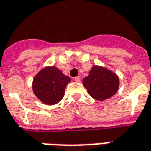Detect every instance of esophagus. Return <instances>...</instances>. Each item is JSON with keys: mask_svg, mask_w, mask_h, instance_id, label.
Returning <instances> with one entry per match:
<instances>
[{"mask_svg": "<svg viewBox=\"0 0 151 151\" xmlns=\"http://www.w3.org/2000/svg\"><path fill=\"white\" fill-rule=\"evenodd\" d=\"M80 80H81L80 76H78V77H75V78H74V81H75V82H80Z\"/></svg>", "mask_w": 151, "mask_h": 151, "instance_id": "obj_1", "label": "esophagus"}]
</instances>
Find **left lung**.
<instances>
[{
    "label": "left lung",
    "mask_w": 151,
    "mask_h": 151,
    "mask_svg": "<svg viewBox=\"0 0 151 151\" xmlns=\"http://www.w3.org/2000/svg\"><path fill=\"white\" fill-rule=\"evenodd\" d=\"M88 94L97 101H105L113 96L119 87V76L103 66H93L89 75L83 79Z\"/></svg>",
    "instance_id": "left-lung-1"
}]
</instances>
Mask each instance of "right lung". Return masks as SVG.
I'll return each instance as SVG.
<instances>
[{"label":"right lung","instance_id":"1","mask_svg":"<svg viewBox=\"0 0 151 151\" xmlns=\"http://www.w3.org/2000/svg\"><path fill=\"white\" fill-rule=\"evenodd\" d=\"M71 78L55 66H46L39 71L32 81V91L45 105H53L63 99Z\"/></svg>","mask_w":151,"mask_h":151}]
</instances>
